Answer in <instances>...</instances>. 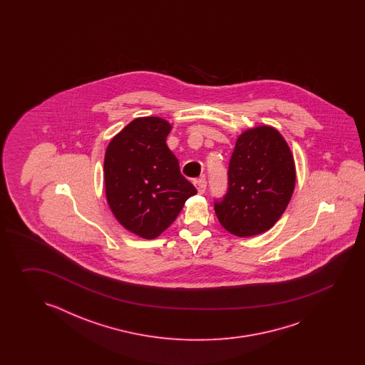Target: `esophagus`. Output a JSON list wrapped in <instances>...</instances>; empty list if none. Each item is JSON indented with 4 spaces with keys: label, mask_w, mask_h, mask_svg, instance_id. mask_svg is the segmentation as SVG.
Instances as JSON below:
<instances>
[{
    "label": "esophagus",
    "mask_w": 365,
    "mask_h": 365,
    "mask_svg": "<svg viewBox=\"0 0 365 365\" xmlns=\"http://www.w3.org/2000/svg\"><path fill=\"white\" fill-rule=\"evenodd\" d=\"M194 185L197 187L198 193L203 194L205 193V190H206V180L203 179V178L195 180V181H194Z\"/></svg>",
    "instance_id": "esophagus-1"
}]
</instances>
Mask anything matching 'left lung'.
I'll use <instances>...</instances> for the list:
<instances>
[{"label":"left lung","instance_id":"left-lung-1","mask_svg":"<svg viewBox=\"0 0 365 365\" xmlns=\"http://www.w3.org/2000/svg\"><path fill=\"white\" fill-rule=\"evenodd\" d=\"M295 179L294 156L278 130L242 133L228 165L227 193L214 201L220 225L240 237L266 232L287 207Z\"/></svg>","mask_w":365,"mask_h":365}]
</instances>
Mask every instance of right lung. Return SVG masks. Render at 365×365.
Masks as SVG:
<instances>
[{"instance_id": "right-lung-1", "label": "right lung", "mask_w": 365, "mask_h": 365, "mask_svg": "<svg viewBox=\"0 0 365 365\" xmlns=\"http://www.w3.org/2000/svg\"><path fill=\"white\" fill-rule=\"evenodd\" d=\"M171 125L159 117L133 120L106 151L104 182L117 220L143 239H155L175 222L197 189L180 172L165 143Z\"/></svg>"}]
</instances>
